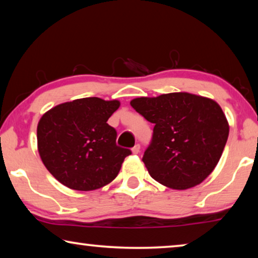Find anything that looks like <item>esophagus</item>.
<instances>
[{"instance_id":"obj_1","label":"esophagus","mask_w":258,"mask_h":258,"mask_svg":"<svg viewBox=\"0 0 258 258\" xmlns=\"http://www.w3.org/2000/svg\"><path fill=\"white\" fill-rule=\"evenodd\" d=\"M132 153L133 154H139L140 153V145H136L132 148Z\"/></svg>"}]
</instances>
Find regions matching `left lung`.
Masks as SVG:
<instances>
[{
	"instance_id": "left-lung-1",
	"label": "left lung",
	"mask_w": 258,
	"mask_h": 258,
	"mask_svg": "<svg viewBox=\"0 0 258 258\" xmlns=\"http://www.w3.org/2000/svg\"><path fill=\"white\" fill-rule=\"evenodd\" d=\"M131 105L155 125L142 161L156 182L186 190L209 177L229 134L227 118L217 102L189 92H170L134 98Z\"/></svg>"
}]
</instances>
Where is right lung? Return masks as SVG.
<instances>
[{
	"label": "right lung",
	"mask_w": 258,
	"mask_h": 258,
	"mask_svg": "<svg viewBox=\"0 0 258 258\" xmlns=\"http://www.w3.org/2000/svg\"><path fill=\"white\" fill-rule=\"evenodd\" d=\"M120 106L117 99H74L43 114L38 122V152L46 169L64 186L90 191L117 177L131 151L116 145V130L107 124Z\"/></svg>",
	"instance_id": "right-lung-1"
}]
</instances>
